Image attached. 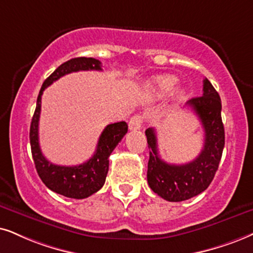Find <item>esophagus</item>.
<instances>
[{
    "instance_id": "esophagus-1",
    "label": "esophagus",
    "mask_w": 253,
    "mask_h": 253,
    "mask_svg": "<svg viewBox=\"0 0 253 253\" xmlns=\"http://www.w3.org/2000/svg\"><path fill=\"white\" fill-rule=\"evenodd\" d=\"M142 124H143V118L141 116H139V114H136V116L130 118L128 127L130 130H136L141 128Z\"/></svg>"
}]
</instances>
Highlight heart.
<instances>
[{
  "instance_id": "heart-1",
  "label": "heart",
  "mask_w": 253,
  "mask_h": 253,
  "mask_svg": "<svg viewBox=\"0 0 253 253\" xmlns=\"http://www.w3.org/2000/svg\"><path fill=\"white\" fill-rule=\"evenodd\" d=\"M177 78L174 76H160L153 79L149 83V91L153 94L158 95V97H165L168 95L170 92L176 87ZM185 97V91L183 88H178L176 91V98L178 100H182Z\"/></svg>"
}]
</instances>
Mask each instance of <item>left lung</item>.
I'll return each mask as SVG.
<instances>
[{
	"instance_id": "8db88e82",
	"label": "left lung",
	"mask_w": 253,
	"mask_h": 253,
	"mask_svg": "<svg viewBox=\"0 0 253 253\" xmlns=\"http://www.w3.org/2000/svg\"><path fill=\"white\" fill-rule=\"evenodd\" d=\"M189 106L204 130V145L200 155L184 165H170L160 158L154 128L146 129L149 161L147 181L150 189L169 202H181L201 194L215 176L224 148V126L219 94L208 79L203 81V95L191 98Z\"/></svg>"
}]
</instances>
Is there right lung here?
<instances>
[{
    "label": "right lung",
    "mask_w": 253,
    "mask_h": 253,
    "mask_svg": "<svg viewBox=\"0 0 253 253\" xmlns=\"http://www.w3.org/2000/svg\"><path fill=\"white\" fill-rule=\"evenodd\" d=\"M88 70L101 71V63L95 58L78 57L59 65L42 85L37 98L36 110L30 125L31 154L41 180L50 190L77 200L91 196L101 189L108 171V158L127 133L128 126L125 121L107 125L99 137L97 149L91 159L78 166H58L51 164L42 154L38 141V121L41 114V99L44 89L68 73Z\"/></svg>",
    "instance_id": "right-lung-1"
}]
</instances>
